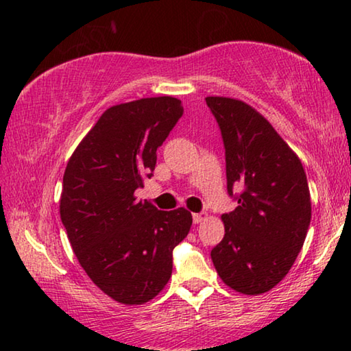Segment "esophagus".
<instances>
[{
	"label": "esophagus",
	"mask_w": 351,
	"mask_h": 351,
	"mask_svg": "<svg viewBox=\"0 0 351 351\" xmlns=\"http://www.w3.org/2000/svg\"><path fill=\"white\" fill-rule=\"evenodd\" d=\"M206 217H208V215H206L204 213H199V214H193L192 215V219H193V223H202V221L206 219Z\"/></svg>",
	"instance_id": "34e87169"
}]
</instances>
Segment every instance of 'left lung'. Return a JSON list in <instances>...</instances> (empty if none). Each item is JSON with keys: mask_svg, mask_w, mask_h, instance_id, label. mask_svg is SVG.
I'll return each instance as SVG.
<instances>
[{"mask_svg": "<svg viewBox=\"0 0 351 351\" xmlns=\"http://www.w3.org/2000/svg\"><path fill=\"white\" fill-rule=\"evenodd\" d=\"M225 145L228 193L237 208L221 215L225 236L213 248L217 274L245 295L274 289L287 275L311 223L308 180L298 156L267 119L236 98L208 97Z\"/></svg>", "mask_w": 351, "mask_h": 351, "instance_id": "left-lung-1", "label": "left lung"}]
</instances>
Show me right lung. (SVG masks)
<instances>
[{
  "instance_id": "1",
  "label": "right lung",
  "mask_w": 351,
  "mask_h": 351,
  "mask_svg": "<svg viewBox=\"0 0 351 351\" xmlns=\"http://www.w3.org/2000/svg\"><path fill=\"white\" fill-rule=\"evenodd\" d=\"M181 115L173 97L112 106L66 162L60 220L93 285L119 303L143 304L162 291L173 248L192 226L187 209L159 210L134 195Z\"/></svg>"
}]
</instances>
